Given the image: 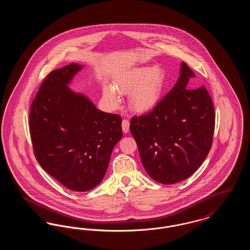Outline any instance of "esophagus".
<instances>
[{
  "mask_svg": "<svg viewBox=\"0 0 250 250\" xmlns=\"http://www.w3.org/2000/svg\"><path fill=\"white\" fill-rule=\"evenodd\" d=\"M122 129L125 133H127L129 131V122L127 120H123L122 122Z\"/></svg>",
  "mask_w": 250,
  "mask_h": 250,
  "instance_id": "obj_1",
  "label": "esophagus"
}]
</instances>
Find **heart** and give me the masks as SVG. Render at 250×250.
Wrapping results in <instances>:
<instances>
[{"instance_id": "obj_1", "label": "heart", "mask_w": 250, "mask_h": 250, "mask_svg": "<svg viewBox=\"0 0 250 250\" xmlns=\"http://www.w3.org/2000/svg\"><path fill=\"white\" fill-rule=\"evenodd\" d=\"M165 84V74L158 66L138 67L118 77L103 88L107 106L116 108L121 104L119 95L128 94V105L135 112H147L159 103Z\"/></svg>"}]
</instances>
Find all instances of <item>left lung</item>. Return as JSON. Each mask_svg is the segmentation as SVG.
<instances>
[{
    "instance_id": "obj_1",
    "label": "left lung",
    "mask_w": 250,
    "mask_h": 250,
    "mask_svg": "<svg viewBox=\"0 0 250 250\" xmlns=\"http://www.w3.org/2000/svg\"><path fill=\"white\" fill-rule=\"evenodd\" d=\"M195 78L182 62L173 88L153 110L131 119L143 167L158 183L172 185L188 178L211 149L214 106L204 86L189 89Z\"/></svg>"
}]
</instances>
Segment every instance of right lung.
I'll return each mask as SVG.
<instances>
[{"label": "right lung", "mask_w": 250, "mask_h": 250, "mask_svg": "<svg viewBox=\"0 0 250 250\" xmlns=\"http://www.w3.org/2000/svg\"><path fill=\"white\" fill-rule=\"evenodd\" d=\"M83 65L72 62L48 74L31 107L29 124L36 159L71 190L85 192L104 178L123 137L122 119L101 111L69 88Z\"/></svg>", "instance_id": "1"}]
</instances>
